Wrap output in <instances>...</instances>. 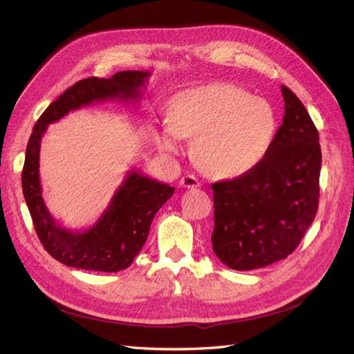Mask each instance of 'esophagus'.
Masks as SVG:
<instances>
[{
  "mask_svg": "<svg viewBox=\"0 0 354 354\" xmlns=\"http://www.w3.org/2000/svg\"><path fill=\"white\" fill-rule=\"evenodd\" d=\"M179 185L184 188H196V187H201V183H198V179L194 175H185L180 178Z\"/></svg>",
  "mask_w": 354,
  "mask_h": 354,
  "instance_id": "1",
  "label": "esophagus"
}]
</instances>
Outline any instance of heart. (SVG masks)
Masks as SVG:
<instances>
[{
    "mask_svg": "<svg viewBox=\"0 0 354 354\" xmlns=\"http://www.w3.org/2000/svg\"><path fill=\"white\" fill-rule=\"evenodd\" d=\"M277 134V116L265 98L230 84L183 91L169 121L153 129L157 148L176 156L180 140L193 139V157L207 175L234 178L265 158Z\"/></svg>",
    "mask_w": 354,
    "mask_h": 354,
    "instance_id": "obj_1",
    "label": "heart"
}]
</instances>
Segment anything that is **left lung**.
<instances>
[{
  "label": "left lung",
  "mask_w": 354,
  "mask_h": 354,
  "mask_svg": "<svg viewBox=\"0 0 354 354\" xmlns=\"http://www.w3.org/2000/svg\"><path fill=\"white\" fill-rule=\"evenodd\" d=\"M284 118L265 158L212 184V250L227 268H265L292 254L319 207L322 149L313 120L287 86Z\"/></svg>",
  "instance_id": "obj_1"
}]
</instances>
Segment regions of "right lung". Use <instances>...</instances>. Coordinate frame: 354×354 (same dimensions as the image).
I'll return each mask as SVG.
<instances>
[{"label":"right lung","instance_id":"1","mask_svg":"<svg viewBox=\"0 0 354 354\" xmlns=\"http://www.w3.org/2000/svg\"><path fill=\"white\" fill-rule=\"evenodd\" d=\"M149 76V71L127 70L111 79L79 80L50 103L34 125L22 170L24 197L44 250L62 265L98 272L129 268L148 238L153 216L175 188L130 170L95 224L85 230H70L53 218L41 196L39 160L43 134L49 124L82 106L107 100L138 103Z\"/></svg>","mask_w":354,"mask_h":354}]
</instances>
